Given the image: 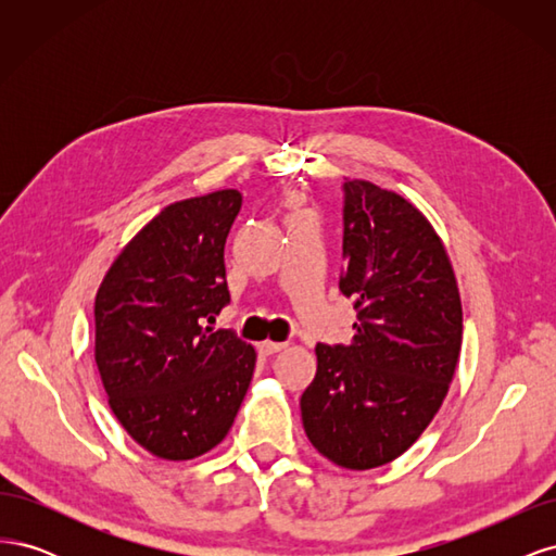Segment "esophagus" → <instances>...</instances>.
<instances>
[{"instance_id": "obj_1", "label": "esophagus", "mask_w": 556, "mask_h": 556, "mask_svg": "<svg viewBox=\"0 0 556 556\" xmlns=\"http://www.w3.org/2000/svg\"><path fill=\"white\" fill-rule=\"evenodd\" d=\"M285 350V343H276V341H264L260 343V352L262 355H276V352Z\"/></svg>"}]
</instances>
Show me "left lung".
I'll return each instance as SVG.
<instances>
[{"instance_id":"1","label":"left lung","mask_w":556,"mask_h":556,"mask_svg":"<svg viewBox=\"0 0 556 556\" xmlns=\"http://www.w3.org/2000/svg\"><path fill=\"white\" fill-rule=\"evenodd\" d=\"M343 192L339 288L355 336L317 343L301 419L323 457L366 470L406 452L439 413L462 352V299L441 237L408 199L368 180Z\"/></svg>"}]
</instances>
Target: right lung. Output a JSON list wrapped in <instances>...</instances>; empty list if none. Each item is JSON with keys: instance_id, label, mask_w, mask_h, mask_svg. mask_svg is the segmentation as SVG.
Instances as JSON below:
<instances>
[{"instance_id": "add662e5", "label": "right lung", "mask_w": 556, "mask_h": 556, "mask_svg": "<svg viewBox=\"0 0 556 556\" xmlns=\"http://www.w3.org/2000/svg\"><path fill=\"white\" fill-rule=\"evenodd\" d=\"M239 190L162 208L115 257L94 299V359L117 422L160 459L201 457L233 425L255 348L206 327L229 304L225 243Z\"/></svg>"}]
</instances>
